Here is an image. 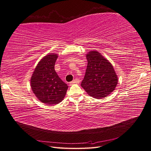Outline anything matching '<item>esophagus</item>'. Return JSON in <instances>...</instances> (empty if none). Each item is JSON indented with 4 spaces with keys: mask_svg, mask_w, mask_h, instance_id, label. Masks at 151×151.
<instances>
[{
    "mask_svg": "<svg viewBox=\"0 0 151 151\" xmlns=\"http://www.w3.org/2000/svg\"><path fill=\"white\" fill-rule=\"evenodd\" d=\"M80 80L79 79H75L74 80H73L70 83V85H73V84H78V83H80Z\"/></svg>",
    "mask_w": 151,
    "mask_h": 151,
    "instance_id": "esophagus-1",
    "label": "esophagus"
}]
</instances>
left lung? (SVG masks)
<instances>
[{"instance_id":"8db88e82","label":"left lung","mask_w":151,"mask_h":151,"mask_svg":"<svg viewBox=\"0 0 151 151\" xmlns=\"http://www.w3.org/2000/svg\"><path fill=\"white\" fill-rule=\"evenodd\" d=\"M88 65L81 86L89 95L101 99L112 93L118 78L109 61L96 50L86 54Z\"/></svg>"}]
</instances>
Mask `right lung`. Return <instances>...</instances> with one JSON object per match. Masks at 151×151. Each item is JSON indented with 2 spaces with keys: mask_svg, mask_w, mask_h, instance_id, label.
<instances>
[{
  "mask_svg": "<svg viewBox=\"0 0 151 151\" xmlns=\"http://www.w3.org/2000/svg\"><path fill=\"white\" fill-rule=\"evenodd\" d=\"M58 54L49 53L38 63L30 78L33 93L42 103L57 104L65 98L68 86L61 80L55 70Z\"/></svg>",
  "mask_w": 151,
  "mask_h": 151,
  "instance_id": "right-lung-1",
  "label": "right lung"
}]
</instances>
